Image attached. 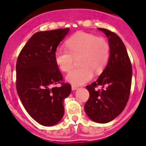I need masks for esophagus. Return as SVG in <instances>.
Listing matches in <instances>:
<instances>
[{
	"label": "esophagus",
	"mask_w": 146,
	"mask_h": 146,
	"mask_svg": "<svg viewBox=\"0 0 146 146\" xmlns=\"http://www.w3.org/2000/svg\"><path fill=\"white\" fill-rule=\"evenodd\" d=\"M76 89H78V87L77 86H74V85H72V90H76Z\"/></svg>",
	"instance_id": "obj_1"
}]
</instances>
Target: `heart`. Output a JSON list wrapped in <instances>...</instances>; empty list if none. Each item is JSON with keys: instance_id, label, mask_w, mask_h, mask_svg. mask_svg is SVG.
Segmentation results:
<instances>
[{"instance_id": "obj_1", "label": "heart", "mask_w": 146, "mask_h": 146, "mask_svg": "<svg viewBox=\"0 0 146 146\" xmlns=\"http://www.w3.org/2000/svg\"><path fill=\"white\" fill-rule=\"evenodd\" d=\"M67 48L56 49L55 62L64 72L72 68L75 58L78 57L81 67L73 69L66 79L74 86H81L93 77V72H102L108 63L110 57V46L104 38L94 34L80 32L74 34L66 40Z\"/></svg>"}]
</instances>
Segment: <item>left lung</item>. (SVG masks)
<instances>
[{"mask_svg":"<svg viewBox=\"0 0 146 146\" xmlns=\"http://www.w3.org/2000/svg\"><path fill=\"white\" fill-rule=\"evenodd\" d=\"M108 37L110 57L107 66L95 82L86 86L90 97L84 106L92 120L108 123L118 117L128 101L132 69L125 45L120 37L108 29L99 28ZM99 85L103 89L96 91Z\"/></svg>","mask_w":146,"mask_h":146,"instance_id":"8db88e82","label":"left lung"}]
</instances>
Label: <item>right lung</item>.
<instances>
[{
	"label": "right lung",
	"instance_id": "obj_1",
	"mask_svg": "<svg viewBox=\"0 0 146 146\" xmlns=\"http://www.w3.org/2000/svg\"><path fill=\"white\" fill-rule=\"evenodd\" d=\"M70 29L36 32L23 47L16 61V90L25 109L36 121L51 126L64 114L63 100L72 90L63 82L54 53ZM60 83V87H54Z\"/></svg>",
	"mask_w": 146,
	"mask_h": 146
}]
</instances>
